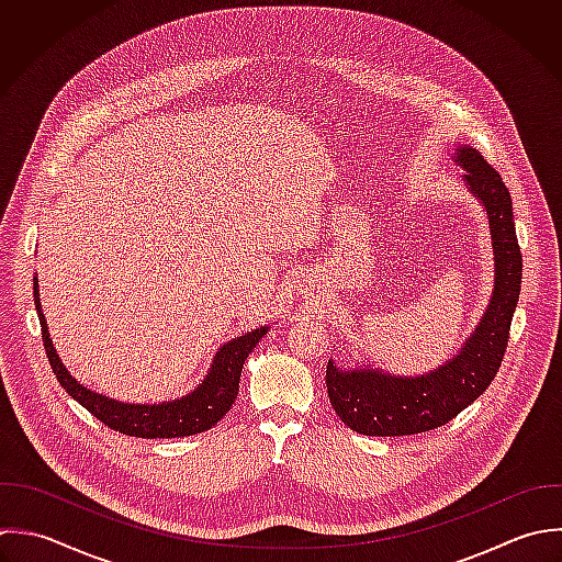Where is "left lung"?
<instances>
[{
  "label": "left lung",
  "instance_id": "obj_1",
  "mask_svg": "<svg viewBox=\"0 0 562 562\" xmlns=\"http://www.w3.org/2000/svg\"><path fill=\"white\" fill-rule=\"evenodd\" d=\"M469 190L484 203L495 254L491 304L462 350L420 376H394L379 368L344 370L328 361L326 387L333 409L363 436H414L438 429L477 401L502 368L513 315L521 293L524 258L515 232L513 199L502 175L473 146H458Z\"/></svg>",
  "mask_w": 562,
  "mask_h": 562
}]
</instances>
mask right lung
Here are the masks:
<instances>
[{
	"instance_id": "add662e5",
	"label": "right lung",
	"mask_w": 562,
	"mask_h": 562,
	"mask_svg": "<svg viewBox=\"0 0 562 562\" xmlns=\"http://www.w3.org/2000/svg\"><path fill=\"white\" fill-rule=\"evenodd\" d=\"M34 306L38 313L43 348L60 387L87 412H91L100 423H104L109 429L120 431L124 436H135V438H183V436H194L214 427L232 409L236 401L245 359L269 330V326H260L221 346V350L214 355L210 372L199 383V387L192 390L190 394L168 403H159V405H135V403H120L102 394H95L85 385H80L65 370V366L60 363L52 346L47 322L41 313L36 278H34Z\"/></svg>"
}]
</instances>
